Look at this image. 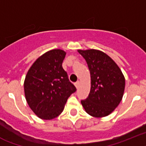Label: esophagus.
Returning <instances> with one entry per match:
<instances>
[{"mask_svg":"<svg viewBox=\"0 0 146 146\" xmlns=\"http://www.w3.org/2000/svg\"><path fill=\"white\" fill-rule=\"evenodd\" d=\"M74 84L76 88H78V87H79V85H80V82H79V81H77L76 82H75Z\"/></svg>","mask_w":146,"mask_h":146,"instance_id":"34e87169","label":"esophagus"}]
</instances>
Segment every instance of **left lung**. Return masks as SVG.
Wrapping results in <instances>:
<instances>
[{"label":"left lung","mask_w":146,"mask_h":146,"mask_svg":"<svg viewBox=\"0 0 146 146\" xmlns=\"http://www.w3.org/2000/svg\"><path fill=\"white\" fill-rule=\"evenodd\" d=\"M78 51L85 59L91 76L90 94L81 103L91 116H107L122 100L125 78L117 64L104 52L95 49Z\"/></svg>","instance_id":"1"}]
</instances>
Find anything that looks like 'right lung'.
I'll list each match as a JSON object with an SVG mask.
<instances>
[{
    "label": "right lung",
    "mask_w": 146,
    "mask_h": 146,
    "mask_svg": "<svg viewBox=\"0 0 146 146\" xmlns=\"http://www.w3.org/2000/svg\"><path fill=\"white\" fill-rule=\"evenodd\" d=\"M65 55L60 49L49 50L35 61L26 74L24 82L26 101L41 119L58 117L68 98L76 91L62 65Z\"/></svg>",
    "instance_id": "obj_1"
}]
</instances>
